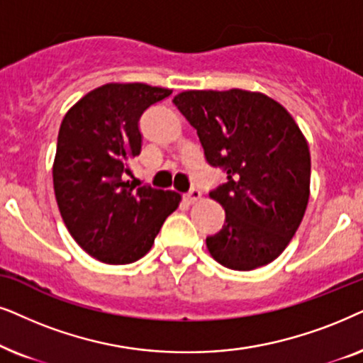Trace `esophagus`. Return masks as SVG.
Returning a JSON list of instances; mask_svg holds the SVG:
<instances>
[{"label":"esophagus","mask_w":363,"mask_h":363,"mask_svg":"<svg viewBox=\"0 0 363 363\" xmlns=\"http://www.w3.org/2000/svg\"><path fill=\"white\" fill-rule=\"evenodd\" d=\"M202 197V192L199 189H191V192H187V194L184 196V199L189 202V204H194V202H197Z\"/></svg>","instance_id":"34e87169"}]
</instances>
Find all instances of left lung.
Returning <instances> with one entry per match:
<instances>
[{"label": "left lung", "instance_id": "1", "mask_svg": "<svg viewBox=\"0 0 363 363\" xmlns=\"http://www.w3.org/2000/svg\"><path fill=\"white\" fill-rule=\"evenodd\" d=\"M174 104L197 131L207 162L227 172L211 192L225 222L206 239L220 265L254 270L287 247L311 196V152L291 113L262 93L184 91Z\"/></svg>", "mask_w": 363, "mask_h": 363}]
</instances>
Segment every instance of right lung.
I'll return each mask as SVG.
<instances>
[{"mask_svg": "<svg viewBox=\"0 0 363 363\" xmlns=\"http://www.w3.org/2000/svg\"><path fill=\"white\" fill-rule=\"evenodd\" d=\"M172 91L143 83H109L81 98L62 118L52 184L61 217L77 245L111 265L136 262L151 250L177 209L174 191L124 181L139 156V119Z\"/></svg>", "mask_w": 363, "mask_h": 363, "instance_id": "obj_1", "label": "right lung"}]
</instances>
